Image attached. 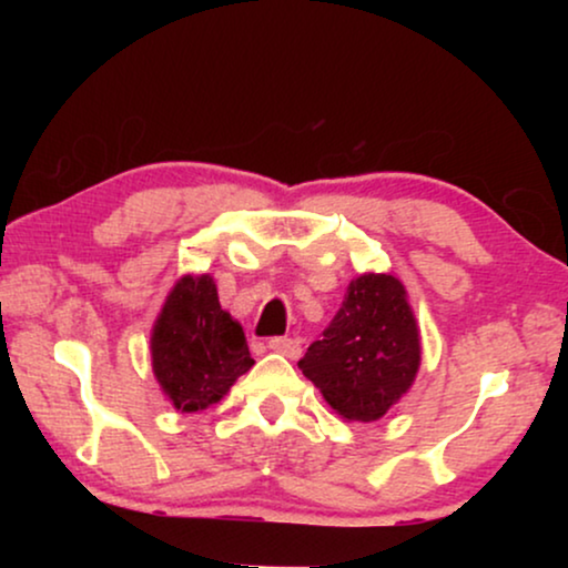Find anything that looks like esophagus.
<instances>
[{"label": "esophagus", "instance_id": "obj_1", "mask_svg": "<svg viewBox=\"0 0 568 568\" xmlns=\"http://www.w3.org/2000/svg\"><path fill=\"white\" fill-rule=\"evenodd\" d=\"M268 348H271V352H276V354H284L286 359H300V354H302L300 341L286 338V336L271 338V341H268Z\"/></svg>", "mask_w": 568, "mask_h": 568}]
</instances>
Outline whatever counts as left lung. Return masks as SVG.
<instances>
[{
    "mask_svg": "<svg viewBox=\"0 0 568 568\" xmlns=\"http://www.w3.org/2000/svg\"><path fill=\"white\" fill-rule=\"evenodd\" d=\"M422 367L408 292L395 274H359L300 369L346 422H377L410 390Z\"/></svg>",
    "mask_w": 568,
    "mask_h": 568,
    "instance_id": "obj_1",
    "label": "left lung"
}]
</instances>
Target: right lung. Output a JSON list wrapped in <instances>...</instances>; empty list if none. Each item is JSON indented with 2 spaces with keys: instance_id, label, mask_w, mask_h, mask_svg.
Here are the masks:
<instances>
[{
  "instance_id": "right-lung-1",
  "label": "right lung",
  "mask_w": 568,
  "mask_h": 568,
  "mask_svg": "<svg viewBox=\"0 0 568 568\" xmlns=\"http://www.w3.org/2000/svg\"><path fill=\"white\" fill-rule=\"evenodd\" d=\"M150 354L160 390L181 414L220 403L253 367L243 325L222 310L209 274H185L168 292L152 325Z\"/></svg>"
}]
</instances>
